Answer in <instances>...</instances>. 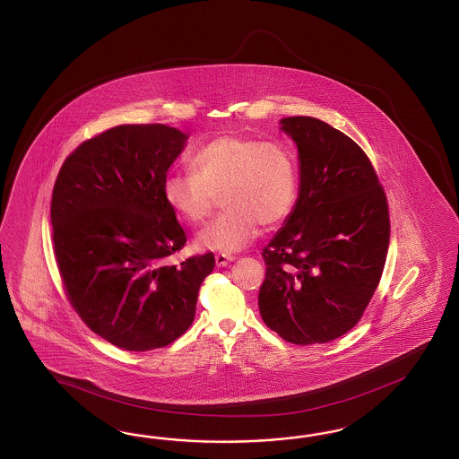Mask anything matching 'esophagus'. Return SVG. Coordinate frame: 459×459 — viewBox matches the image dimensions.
I'll use <instances>...</instances> for the list:
<instances>
[{
  "instance_id": "34e87169",
  "label": "esophagus",
  "mask_w": 459,
  "mask_h": 459,
  "mask_svg": "<svg viewBox=\"0 0 459 459\" xmlns=\"http://www.w3.org/2000/svg\"><path fill=\"white\" fill-rule=\"evenodd\" d=\"M232 261H234V255H230V254H217L215 255V264L219 267H223V265H227Z\"/></svg>"
}]
</instances>
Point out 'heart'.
I'll use <instances>...</instances> for the list:
<instances>
[{
  "label": "heart",
  "mask_w": 459,
  "mask_h": 459,
  "mask_svg": "<svg viewBox=\"0 0 459 459\" xmlns=\"http://www.w3.org/2000/svg\"><path fill=\"white\" fill-rule=\"evenodd\" d=\"M298 161L276 141L222 134L200 144L190 171L169 173L161 192L181 222L200 225L222 195L225 212L198 236L204 249L234 252L249 244L259 225L284 222L298 198Z\"/></svg>",
  "instance_id": "b5f03b06"
}]
</instances>
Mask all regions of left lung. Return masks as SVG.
<instances>
[{
    "mask_svg": "<svg viewBox=\"0 0 459 459\" xmlns=\"http://www.w3.org/2000/svg\"><path fill=\"white\" fill-rule=\"evenodd\" d=\"M299 152V198L263 249L259 311L294 345L350 332L376 292L389 249L387 196L360 146L316 117L281 119Z\"/></svg>",
    "mask_w": 459,
    "mask_h": 459,
    "instance_id": "8db88e82",
    "label": "left lung"
}]
</instances>
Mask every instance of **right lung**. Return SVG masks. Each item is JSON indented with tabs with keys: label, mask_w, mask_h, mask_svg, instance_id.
<instances>
[{
	"label": "right lung",
	"mask_w": 459,
	"mask_h": 459,
	"mask_svg": "<svg viewBox=\"0 0 459 459\" xmlns=\"http://www.w3.org/2000/svg\"><path fill=\"white\" fill-rule=\"evenodd\" d=\"M186 134L165 125H121L83 141L58 171L50 219L58 273L81 320L114 347L173 343L195 318L212 252L168 257L186 236L161 185Z\"/></svg>",
	"instance_id": "right-lung-1"
}]
</instances>
